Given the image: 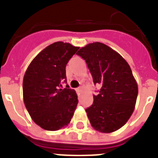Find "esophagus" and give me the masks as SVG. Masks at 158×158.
Listing matches in <instances>:
<instances>
[{"mask_svg": "<svg viewBox=\"0 0 158 158\" xmlns=\"http://www.w3.org/2000/svg\"><path fill=\"white\" fill-rule=\"evenodd\" d=\"M81 90H82L81 88H78V89H77V93H80Z\"/></svg>", "mask_w": 158, "mask_h": 158, "instance_id": "1", "label": "esophagus"}]
</instances>
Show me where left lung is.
Here are the masks:
<instances>
[{
  "label": "left lung",
  "mask_w": 158,
  "mask_h": 158,
  "mask_svg": "<svg viewBox=\"0 0 158 158\" xmlns=\"http://www.w3.org/2000/svg\"><path fill=\"white\" fill-rule=\"evenodd\" d=\"M77 55L85 60L98 95L85 111L92 127L102 133L122 127L131 116L138 96V85L129 64L120 54L104 43H89Z\"/></svg>",
  "instance_id": "left-lung-1"
}]
</instances>
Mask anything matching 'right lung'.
Segmentation results:
<instances>
[{"mask_svg": "<svg viewBox=\"0 0 158 158\" xmlns=\"http://www.w3.org/2000/svg\"><path fill=\"white\" fill-rule=\"evenodd\" d=\"M79 47L56 42L43 49L25 72L23 96L25 107L38 126L58 131L70 122L78 104L74 89L62 87L66 83L65 66Z\"/></svg>", "mask_w": 158, "mask_h": 158, "instance_id": "add662e5", "label": "right lung"}]
</instances>
